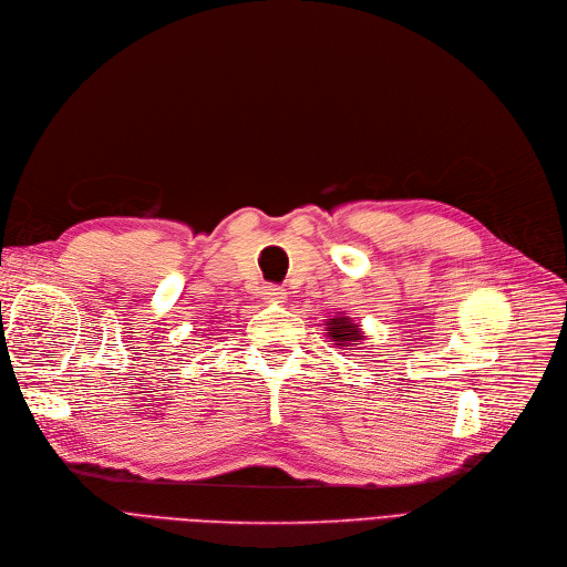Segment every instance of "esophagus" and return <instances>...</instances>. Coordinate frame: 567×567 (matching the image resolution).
I'll list each match as a JSON object with an SVG mask.
<instances>
[{
    "instance_id": "obj_1",
    "label": "esophagus",
    "mask_w": 567,
    "mask_h": 567,
    "mask_svg": "<svg viewBox=\"0 0 567 567\" xmlns=\"http://www.w3.org/2000/svg\"><path fill=\"white\" fill-rule=\"evenodd\" d=\"M260 295L265 300H284V288L281 286H277V284H265L262 286V290H260Z\"/></svg>"
}]
</instances>
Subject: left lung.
I'll return each mask as SVG.
<instances>
[{
    "mask_svg": "<svg viewBox=\"0 0 567 567\" xmlns=\"http://www.w3.org/2000/svg\"><path fill=\"white\" fill-rule=\"evenodd\" d=\"M328 330H330V337L337 341V346H343L348 341L360 339L358 326H355V322H350L348 318H332Z\"/></svg>",
    "mask_w": 567,
    "mask_h": 567,
    "instance_id": "1",
    "label": "left lung"
}]
</instances>
